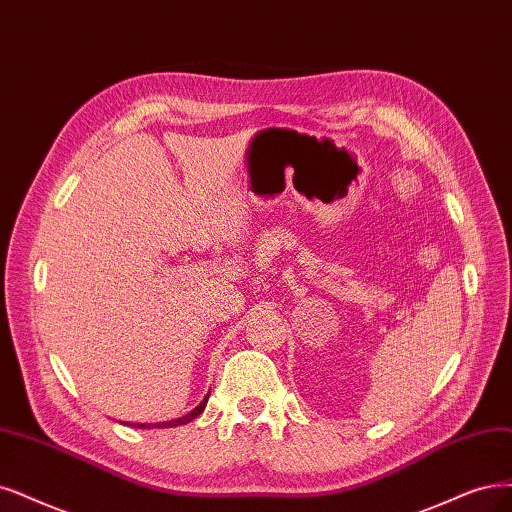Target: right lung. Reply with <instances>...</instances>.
<instances>
[{
  "mask_svg": "<svg viewBox=\"0 0 512 512\" xmlns=\"http://www.w3.org/2000/svg\"><path fill=\"white\" fill-rule=\"evenodd\" d=\"M211 394V392H208ZM208 394L204 396V401L194 409V411H189L187 415H183V418H179V420H173V422H160V424H135L137 428H173V426H181V424H187V422H192V420H196L198 415L204 411V407H206V401H208Z\"/></svg>",
  "mask_w": 512,
  "mask_h": 512,
  "instance_id": "1",
  "label": "right lung"
}]
</instances>
